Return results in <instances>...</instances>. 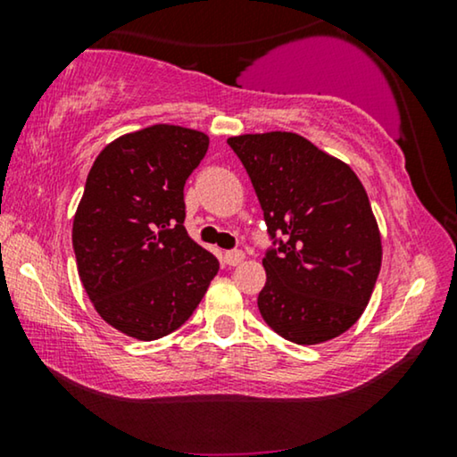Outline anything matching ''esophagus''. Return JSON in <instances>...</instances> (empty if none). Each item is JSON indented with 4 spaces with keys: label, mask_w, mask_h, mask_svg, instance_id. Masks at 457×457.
<instances>
[{
    "label": "esophagus",
    "mask_w": 457,
    "mask_h": 457,
    "mask_svg": "<svg viewBox=\"0 0 457 457\" xmlns=\"http://www.w3.org/2000/svg\"><path fill=\"white\" fill-rule=\"evenodd\" d=\"M243 260H245V253L239 252V249H233V252L224 253V262H227V266H237L241 264Z\"/></svg>",
    "instance_id": "1"
}]
</instances>
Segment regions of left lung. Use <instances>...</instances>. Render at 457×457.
<instances>
[{"label":"left lung","instance_id":"left-lung-1","mask_svg":"<svg viewBox=\"0 0 457 457\" xmlns=\"http://www.w3.org/2000/svg\"><path fill=\"white\" fill-rule=\"evenodd\" d=\"M228 145L252 179L268 233L285 239L262 260V318L297 345L343 335L370 302L383 260L364 185L302 135H239Z\"/></svg>","mask_w":457,"mask_h":457}]
</instances>
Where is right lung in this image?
I'll return each instance as SVG.
<instances>
[{"mask_svg": "<svg viewBox=\"0 0 457 457\" xmlns=\"http://www.w3.org/2000/svg\"><path fill=\"white\" fill-rule=\"evenodd\" d=\"M208 135L154 124L108 143L93 162L72 222L80 283L110 327L154 341L189 320L218 260L185 228V180Z\"/></svg>", "mask_w": 457, "mask_h": 457, "instance_id": "add662e5", "label": "right lung"}]
</instances>
